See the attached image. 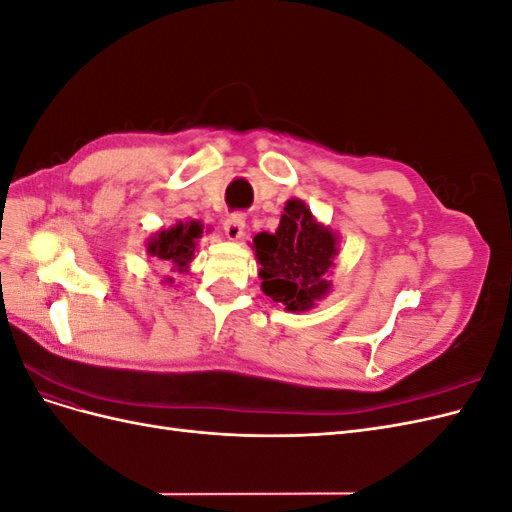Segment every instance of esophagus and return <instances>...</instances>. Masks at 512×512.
Masks as SVG:
<instances>
[{
	"mask_svg": "<svg viewBox=\"0 0 512 512\" xmlns=\"http://www.w3.org/2000/svg\"><path fill=\"white\" fill-rule=\"evenodd\" d=\"M224 232L230 241H239L245 232V215L243 213H232L224 222Z\"/></svg>",
	"mask_w": 512,
	"mask_h": 512,
	"instance_id": "34e87169",
	"label": "esophagus"
}]
</instances>
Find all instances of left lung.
Masks as SVG:
<instances>
[{
  "mask_svg": "<svg viewBox=\"0 0 512 512\" xmlns=\"http://www.w3.org/2000/svg\"><path fill=\"white\" fill-rule=\"evenodd\" d=\"M252 247L262 292L288 312H307L329 294L331 282L324 275L339 254L337 235L314 220L303 200H288L277 230L258 232Z\"/></svg>",
  "mask_w": 512,
  "mask_h": 512,
  "instance_id": "8db88e82",
  "label": "left lung"
}]
</instances>
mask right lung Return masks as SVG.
Wrapping results in <instances>:
<instances>
[{"instance_id":"1","label":"right lung","mask_w":512,"mask_h":512,"mask_svg":"<svg viewBox=\"0 0 512 512\" xmlns=\"http://www.w3.org/2000/svg\"><path fill=\"white\" fill-rule=\"evenodd\" d=\"M203 237V224L192 222H177L170 228L158 230L156 235L147 241V254L156 256L160 260L173 262V267L183 273L190 269V262L194 258L196 241ZM168 284H173V277H168Z\"/></svg>"}]
</instances>
